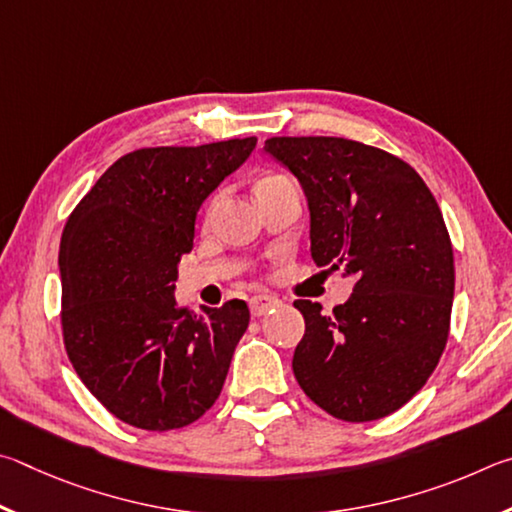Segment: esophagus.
Listing matches in <instances>:
<instances>
[{
  "mask_svg": "<svg viewBox=\"0 0 512 512\" xmlns=\"http://www.w3.org/2000/svg\"><path fill=\"white\" fill-rule=\"evenodd\" d=\"M281 301L272 297V294H256V297L249 299V310L254 317H263L265 312H270L272 308H279Z\"/></svg>",
  "mask_w": 512,
  "mask_h": 512,
  "instance_id": "34e87169",
  "label": "esophagus"
}]
</instances>
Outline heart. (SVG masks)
I'll list each match as a JSON object with an SVG mask.
<instances>
[{"label": "heart", "mask_w": 512, "mask_h": 512, "mask_svg": "<svg viewBox=\"0 0 512 512\" xmlns=\"http://www.w3.org/2000/svg\"><path fill=\"white\" fill-rule=\"evenodd\" d=\"M281 175H267V177H263L261 179V182H258V184H265V182H272V179H279ZM218 200H220V193H215L213 197H211V200L209 202H206V209H204V213L206 215H209L213 209H215V204H218Z\"/></svg>", "instance_id": "b5f03b06"}]
</instances>
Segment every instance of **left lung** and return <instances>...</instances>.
<instances>
[{
    "mask_svg": "<svg viewBox=\"0 0 512 512\" xmlns=\"http://www.w3.org/2000/svg\"><path fill=\"white\" fill-rule=\"evenodd\" d=\"M265 150L306 191L312 261L357 279L333 312L294 301L306 319L294 378L339 420L389 416L425 387L450 335L454 251L443 213L387 150L342 137H272Z\"/></svg>",
    "mask_w": 512,
    "mask_h": 512,
    "instance_id": "1",
    "label": "left lung"
}]
</instances>
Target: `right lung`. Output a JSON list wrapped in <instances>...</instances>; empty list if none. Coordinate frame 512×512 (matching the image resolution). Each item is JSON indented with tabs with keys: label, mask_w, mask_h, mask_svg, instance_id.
Here are the masks:
<instances>
[{
	"label": "right lung",
	"mask_w": 512,
	"mask_h": 512,
	"mask_svg": "<svg viewBox=\"0 0 512 512\" xmlns=\"http://www.w3.org/2000/svg\"><path fill=\"white\" fill-rule=\"evenodd\" d=\"M256 137L128 152L76 204L60 240L62 339L92 396L123 423L168 432L218 400L249 326L245 301L193 315L175 301L195 215Z\"/></svg>",
	"instance_id": "1"
}]
</instances>
